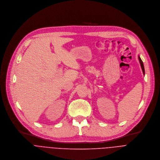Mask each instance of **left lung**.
Segmentation results:
<instances>
[{
    "mask_svg": "<svg viewBox=\"0 0 160 160\" xmlns=\"http://www.w3.org/2000/svg\"><path fill=\"white\" fill-rule=\"evenodd\" d=\"M139 57V62H140V63H141V68H142V72H143V74H144V65H143V62H142V60L141 59V58H140V57L139 56L138 57Z\"/></svg>",
    "mask_w": 160,
    "mask_h": 160,
    "instance_id": "left-lung-1",
    "label": "left lung"
}]
</instances>
